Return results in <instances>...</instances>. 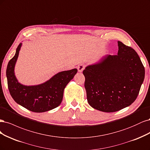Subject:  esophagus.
Listing matches in <instances>:
<instances>
[{"instance_id": "obj_1", "label": "esophagus", "mask_w": 150, "mask_h": 150, "mask_svg": "<svg viewBox=\"0 0 150 150\" xmlns=\"http://www.w3.org/2000/svg\"><path fill=\"white\" fill-rule=\"evenodd\" d=\"M85 68V65L84 64H80L78 67H77V69H78V71L79 72H81Z\"/></svg>"}]
</instances>
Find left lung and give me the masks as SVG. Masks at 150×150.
<instances>
[{
	"instance_id": "obj_1",
	"label": "left lung",
	"mask_w": 150,
	"mask_h": 150,
	"mask_svg": "<svg viewBox=\"0 0 150 150\" xmlns=\"http://www.w3.org/2000/svg\"><path fill=\"white\" fill-rule=\"evenodd\" d=\"M118 45V55H106L83 71L88 102L101 112H117L133 103L144 79L136 51L120 41Z\"/></svg>"
}]
</instances>
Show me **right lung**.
Listing matches in <instances>:
<instances>
[{
	"instance_id": "1",
	"label": "right lung",
	"mask_w": 150,
	"mask_h": 150,
	"mask_svg": "<svg viewBox=\"0 0 150 150\" xmlns=\"http://www.w3.org/2000/svg\"><path fill=\"white\" fill-rule=\"evenodd\" d=\"M22 43L16 54L8 62L6 75L8 88L16 103L33 112L41 113L54 109L60 105L66 85L76 74V69L59 72L49 80L35 86H25L18 83L14 75V67Z\"/></svg>"
}]
</instances>
